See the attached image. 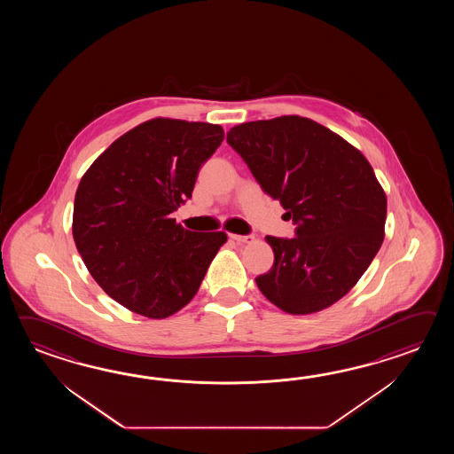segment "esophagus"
Segmentation results:
<instances>
[{
    "instance_id": "1",
    "label": "esophagus",
    "mask_w": 454,
    "mask_h": 454,
    "mask_svg": "<svg viewBox=\"0 0 454 454\" xmlns=\"http://www.w3.org/2000/svg\"><path fill=\"white\" fill-rule=\"evenodd\" d=\"M231 240L237 241V243H251L253 237L251 235H237V233H231L229 235Z\"/></svg>"
}]
</instances>
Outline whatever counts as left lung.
Here are the masks:
<instances>
[{"label": "left lung", "instance_id": "8db88e82", "mask_svg": "<svg viewBox=\"0 0 454 454\" xmlns=\"http://www.w3.org/2000/svg\"><path fill=\"white\" fill-rule=\"evenodd\" d=\"M227 143L297 225L295 239L266 237L274 264L256 278L262 295L290 315L328 309L357 284L385 239L386 194L372 165L303 116L233 126Z\"/></svg>", "mask_w": 454, "mask_h": 454}]
</instances>
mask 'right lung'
Here are the masks:
<instances>
[{"label":"right lung","mask_w":454,"mask_h":454,"mask_svg":"<svg viewBox=\"0 0 454 454\" xmlns=\"http://www.w3.org/2000/svg\"><path fill=\"white\" fill-rule=\"evenodd\" d=\"M223 126L154 118L118 137L77 186L73 237L106 295L162 319L193 299L223 231H192L172 213L192 198Z\"/></svg>","instance_id":"1"}]
</instances>
